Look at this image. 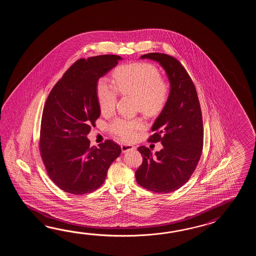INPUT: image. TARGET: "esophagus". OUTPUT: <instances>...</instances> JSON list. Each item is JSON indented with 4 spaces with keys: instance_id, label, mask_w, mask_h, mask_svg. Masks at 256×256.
<instances>
[{
    "instance_id": "obj_1",
    "label": "esophagus",
    "mask_w": 256,
    "mask_h": 256,
    "mask_svg": "<svg viewBox=\"0 0 256 256\" xmlns=\"http://www.w3.org/2000/svg\"><path fill=\"white\" fill-rule=\"evenodd\" d=\"M122 151L124 152H128V151H132V150H136V146H132V144H122Z\"/></svg>"
}]
</instances>
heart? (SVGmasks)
Instances as JSON below:
<instances>
[{"mask_svg":"<svg viewBox=\"0 0 256 256\" xmlns=\"http://www.w3.org/2000/svg\"><path fill=\"white\" fill-rule=\"evenodd\" d=\"M114 83L100 78L97 83V97L100 110L110 114L115 108L118 92L137 98V108L142 114L152 116L164 108L170 94L168 82L161 78L156 66L136 62L118 66L114 72ZM144 126L140 119L116 118L110 124V132L124 141H130Z\"/></svg>","mask_w":256,"mask_h":256,"instance_id":"b5f03b06","label":"heart"}]
</instances>
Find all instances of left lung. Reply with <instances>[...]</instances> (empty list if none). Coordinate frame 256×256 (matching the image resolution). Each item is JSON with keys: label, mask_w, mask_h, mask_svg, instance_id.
I'll list each match as a JSON object with an SVG mask.
<instances>
[{"label": "left lung", "mask_w": 256, "mask_h": 256, "mask_svg": "<svg viewBox=\"0 0 256 256\" xmlns=\"http://www.w3.org/2000/svg\"><path fill=\"white\" fill-rule=\"evenodd\" d=\"M141 58L156 61L163 68L170 82V94L148 139L161 142L163 149L156 154L148 147L137 149L142 163L136 170V181L148 190L169 193L188 182L202 156V110L195 85L178 60L162 53L142 54Z\"/></svg>", "instance_id": "1"}]
</instances>
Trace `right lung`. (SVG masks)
<instances>
[{"label":"right lung","mask_w":256,"mask_h":256,"mask_svg":"<svg viewBox=\"0 0 256 256\" xmlns=\"http://www.w3.org/2000/svg\"><path fill=\"white\" fill-rule=\"evenodd\" d=\"M122 60L120 56L104 54L76 60L46 98L39 149L49 178L68 193L83 195L96 190L122 152L112 140L90 147L87 138L100 115L98 78Z\"/></svg>","instance_id":"right-lung-1"}]
</instances>
